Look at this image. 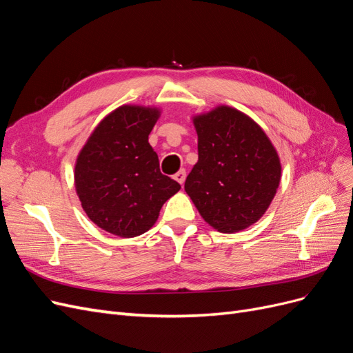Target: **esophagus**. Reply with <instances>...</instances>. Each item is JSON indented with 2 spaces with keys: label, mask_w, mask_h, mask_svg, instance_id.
<instances>
[{
  "label": "esophagus",
  "mask_w": 353,
  "mask_h": 353,
  "mask_svg": "<svg viewBox=\"0 0 353 353\" xmlns=\"http://www.w3.org/2000/svg\"><path fill=\"white\" fill-rule=\"evenodd\" d=\"M185 176H187V172H185V170L184 169H181V170H178V172L175 174V179L178 181V183L181 184V185H183L184 184V181H185Z\"/></svg>",
  "instance_id": "34e87169"
}]
</instances>
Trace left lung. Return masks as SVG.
I'll list each match as a JSON object with an SVG mask.
<instances>
[{"mask_svg":"<svg viewBox=\"0 0 353 353\" xmlns=\"http://www.w3.org/2000/svg\"><path fill=\"white\" fill-rule=\"evenodd\" d=\"M199 162L185 191L200 215L221 232L258 221L280 185L281 165L270 138L244 113L221 105L194 117Z\"/></svg>","mask_w":353,"mask_h":353,"instance_id":"8db88e82","label":"left lung"}]
</instances>
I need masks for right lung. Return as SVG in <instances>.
I'll list each match as a JSON object with an SVG mask.
<instances>
[{
    "mask_svg": "<svg viewBox=\"0 0 353 353\" xmlns=\"http://www.w3.org/2000/svg\"><path fill=\"white\" fill-rule=\"evenodd\" d=\"M159 110L122 105L95 128L74 166V187L88 218L119 237L150 230L176 181L160 172L148 134Z\"/></svg>",
    "mask_w": 353,
    "mask_h": 353,
    "instance_id": "right-lung-1",
    "label": "right lung"
}]
</instances>
